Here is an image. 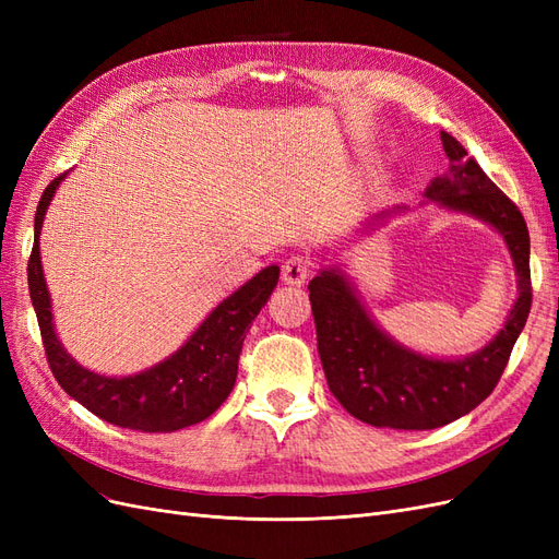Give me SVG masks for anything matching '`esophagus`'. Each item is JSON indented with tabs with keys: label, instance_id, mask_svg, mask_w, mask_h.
Returning a JSON list of instances; mask_svg holds the SVG:
<instances>
[{
	"label": "esophagus",
	"instance_id": "1",
	"mask_svg": "<svg viewBox=\"0 0 559 559\" xmlns=\"http://www.w3.org/2000/svg\"><path fill=\"white\" fill-rule=\"evenodd\" d=\"M310 273H312V263H310L308 257H300V253H296V257H289L282 265V280L286 284H292V286L306 284Z\"/></svg>",
	"mask_w": 559,
	"mask_h": 559
}]
</instances>
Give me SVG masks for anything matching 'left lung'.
I'll list each match as a JSON object with an SVG mask.
<instances>
[{"instance_id": "obj_1", "label": "left lung", "mask_w": 559, "mask_h": 559, "mask_svg": "<svg viewBox=\"0 0 559 559\" xmlns=\"http://www.w3.org/2000/svg\"><path fill=\"white\" fill-rule=\"evenodd\" d=\"M441 142L450 167L443 177L431 179L425 195L501 235L515 265L518 300L503 329L483 349L462 359H438L382 331L341 265L321 267L308 284L319 359L331 394L349 415L373 427L425 431L471 413L492 394L532 308L530 230L520 210L452 134L441 132ZM389 214L392 210L373 214L364 228L370 230Z\"/></svg>"}]
</instances>
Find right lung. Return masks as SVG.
I'll list each match as a JSON object with an SVG mask.
<instances>
[{
  "label": "right lung",
  "instance_id": "obj_1",
  "mask_svg": "<svg viewBox=\"0 0 559 559\" xmlns=\"http://www.w3.org/2000/svg\"><path fill=\"white\" fill-rule=\"evenodd\" d=\"M64 177L60 175L50 181L39 200L35 247L27 263L29 298L37 312L46 359L58 384L83 408L123 429L170 433L207 419L233 392L247 331L277 286L280 267H263L238 292L218 302L189 341L160 364L123 378L95 373L70 357L58 341L41 267V224Z\"/></svg>",
  "mask_w": 559,
  "mask_h": 559
}]
</instances>
